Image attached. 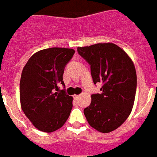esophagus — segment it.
<instances>
[{
    "mask_svg": "<svg viewBox=\"0 0 157 157\" xmlns=\"http://www.w3.org/2000/svg\"><path fill=\"white\" fill-rule=\"evenodd\" d=\"M79 97H80V95H78V94H74V95H73V98H74V99H78Z\"/></svg>",
    "mask_w": 157,
    "mask_h": 157,
    "instance_id": "esophagus-1",
    "label": "esophagus"
}]
</instances>
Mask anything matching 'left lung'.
<instances>
[{"label":"left lung","instance_id":"left-lung-1","mask_svg":"<svg viewBox=\"0 0 157 157\" xmlns=\"http://www.w3.org/2000/svg\"><path fill=\"white\" fill-rule=\"evenodd\" d=\"M77 52L91 66L93 82L102 83L101 94L91 95L84 113L90 126L109 133L128 119L135 101L137 76L126 52L113 43L78 47Z\"/></svg>","mask_w":157,"mask_h":157}]
</instances>
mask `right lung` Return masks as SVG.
<instances>
[{
	"label": "right lung",
	"mask_w": 157,
	"mask_h": 157,
	"mask_svg": "<svg viewBox=\"0 0 157 157\" xmlns=\"http://www.w3.org/2000/svg\"><path fill=\"white\" fill-rule=\"evenodd\" d=\"M75 51L51 48L36 52L22 72L19 85L21 108L36 129L53 132L63 126L73 108V97L66 94L63 80L66 64Z\"/></svg>",
	"instance_id": "right-lung-1"
}]
</instances>
